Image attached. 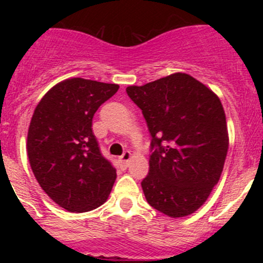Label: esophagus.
<instances>
[{
	"mask_svg": "<svg viewBox=\"0 0 263 263\" xmlns=\"http://www.w3.org/2000/svg\"><path fill=\"white\" fill-rule=\"evenodd\" d=\"M131 157H132V155H131V152H129V151H126V152H123V155L120 157V163H121V165H123V167H126V164H127V162L129 161V159H131Z\"/></svg>",
	"mask_w": 263,
	"mask_h": 263,
	"instance_id": "34e87169",
	"label": "esophagus"
}]
</instances>
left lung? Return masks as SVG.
<instances>
[{"label":"left lung","mask_w":263,"mask_h":263,"mask_svg":"<svg viewBox=\"0 0 263 263\" xmlns=\"http://www.w3.org/2000/svg\"><path fill=\"white\" fill-rule=\"evenodd\" d=\"M126 91L152 136L149 172L141 183L144 197L171 218L190 215L206 201L224 168L229 134L221 101L185 73Z\"/></svg>","instance_id":"8db88e82"}]
</instances>
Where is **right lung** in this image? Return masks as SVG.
<instances>
[{"label":"right lung","mask_w":263,"mask_h":263,"mask_svg":"<svg viewBox=\"0 0 263 263\" xmlns=\"http://www.w3.org/2000/svg\"><path fill=\"white\" fill-rule=\"evenodd\" d=\"M83 78L54 85L29 123L27 155L35 179L59 206L85 213L107 200L116 170L101 155L92 132L98 108L119 90Z\"/></svg>","instance_id":"1"}]
</instances>
